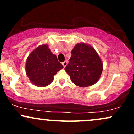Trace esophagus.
Wrapping results in <instances>:
<instances>
[{
    "instance_id": "1",
    "label": "esophagus",
    "mask_w": 134,
    "mask_h": 134,
    "mask_svg": "<svg viewBox=\"0 0 134 134\" xmlns=\"http://www.w3.org/2000/svg\"><path fill=\"white\" fill-rule=\"evenodd\" d=\"M62 65L64 66V67H65L67 65V61H64V62H63L62 63Z\"/></svg>"
}]
</instances>
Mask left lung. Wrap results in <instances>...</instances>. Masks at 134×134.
<instances>
[{"label": "left lung", "mask_w": 134, "mask_h": 134, "mask_svg": "<svg viewBox=\"0 0 134 134\" xmlns=\"http://www.w3.org/2000/svg\"><path fill=\"white\" fill-rule=\"evenodd\" d=\"M71 53L65 70L72 82L80 87L96 84L100 78L103 65L94 48L90 44L80 43L75 45Z\"/></svg>", "instance_id": "left-lung-1"}]
</instances>
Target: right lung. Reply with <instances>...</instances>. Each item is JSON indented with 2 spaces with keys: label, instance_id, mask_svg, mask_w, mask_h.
<instances>
[{
  "label": "right lung",
  "instance_id": "obj_1",
  "mask_svg": "<svg viewBox=\"0 0 134 134\" xmlns=\"http://www.w3.org/2000/svg\"><path fill=\"white\" fill-rule=\"evenodd\" d=\"M64 68L47 44L39 45L27 57L26 73L31 82L38 87H45L53 82V76Z\"/></svg>",
  "mask_w": 134,
  "mask_h": 134
}]
</instances>
